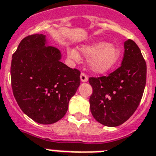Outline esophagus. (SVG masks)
<instances>
[{
	"label": "esophagus",
	"mask_w": 156,
	"mask_h": 156,
	"mask_svg": "<svg viewBox=\"0 0 156 156\" xmlns=\"http://www.w3.org/2000/svg\"><path fill=\"white\" fill-rule=\"evenodd\" d=\"M80 80H81L82 82H86V81H88L87 76H86L85 73H83V72L80 74Z\"/></svg>",
	"instance_id": "obj_1"
}]
</instances>
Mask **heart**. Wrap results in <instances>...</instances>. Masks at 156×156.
Wrapping results in <instances>:
<instances>
[{"mask_svg": "<svg viewBox=\"0 0 156 156\" xmlns=\"http://www.w3.org/2000/svg\"><path fill=\"white\" fill-rule=\"evenodd\" d=\"M83 56L88 57L89 66L94 72L105 73L113 69L121 57V50L114 44L106 42H98L80 48ZM68 57L74 61L80 59L79 52L76 49H69Z\"/></svg>", "mask_w": 156, "mask_h": 156, "instance_id": "b5f03b06", "label": "heart"}]
</instances>
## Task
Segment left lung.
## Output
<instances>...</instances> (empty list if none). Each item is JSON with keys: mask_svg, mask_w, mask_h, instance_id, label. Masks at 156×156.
I'll list each match as a JSON object with an SVG mask.
<instances>
[{"mask_svg": "<svg viewBox=\"0 0 156 156\" xmlns=\"http://www.w3.org/2000/svg\"><path fill=\"white\" fill-rule=\"evenodd\" d=\"M122 65L108 76L90 77L92 115L107 127L127 121L140 105L146 81V63L134 41L124 43Z\"/></svg>", "mask_w": 156, "mask_h": 156, "instance_id": "left-lung-1", "label": "left lung"}]
</instances>
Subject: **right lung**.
Wrapping results in <instances>:
<instances>
[{
  "instance_id": "add662e5",
  "label": "right lung",
  "mask_w": 156,
  "mask_h": 156,
  "mask_svg": "<svg viewBox=\"0 0 156 156\" xmlns=\"http://www.w3.org/2000/svg\"><path fill=\"white\" fill-rule=\"evenodd\" d=\"M60 51L48 46L46 36L29 35L13 54L10 77L13 94L21 110L41 124L62 118L80 84L79 70L61 62Z\"/></svg>"
}]
</instances>
